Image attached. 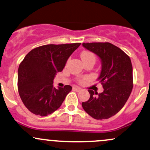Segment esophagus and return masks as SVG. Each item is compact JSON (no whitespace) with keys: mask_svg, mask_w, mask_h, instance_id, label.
Instances as JSON below:
<instances>
[{"mask_svg":"<svg viewBox=\"0 0 150 150\" xmlns=\"http://www.w3.org/2000/svg\"><path fill=\"white\" fill-rule=\"evenodd\" d=\"M73 90H75L76 92H80V91H81L82 89L78 88V87H73Z\"/></svg>","mask_w":150,"mask_h":150,"instance_id":"34e87169","label":"esophagus"}]
</instances>
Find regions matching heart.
I'll return each instance as SVG.
<instances>
[{
	"label": "heart",
	"mask_w": 150,
	"mask_h": 150,
	"mask_svg": "<svg viewBox=\"0 0 150 150\" xmlns=\"http://www.w3.org/2000/svg\"><path fill=\"white\" fill-rule=\"evenodd\" d=\"M80 57H81V59L83 61H85V60H96V57H95V55L93 53V52H90L89 50H84L80 53ZM83 80H80L79 82H82Z\"/></svg>",
	"instance_id": "1"
}]
</instances>
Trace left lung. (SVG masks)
Wrapping results in <instances>:
<instances>
[{
	"instance_id": "obj_1",
	"label": "left lung",
	"mask_w": 150,
	"mask_h": 150,
	"mask_svg": "<svg viewBox=\"0 0 150 150\" xmlns=\"http://www.w3.org/2000/svg\"><path fill=\"white\" fill-rule=\"evenodd\" d=\"M83 45L101 59L102 70L98 80L104 91L98 93L89 90L90 99L83 102L82 106L94 119H108L123 108L131 94V60L124 51L110 42H87Z\"/></svg>"
}]
</instances>
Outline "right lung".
<instances>
[{
  "instance_id": "right-lung-1",
  "label": "right lung",
  "mask_w": 150,
  "mask_h": 150,
  "mask_svg": "<svg viewBox=\"0 0 150 150\" xmlns=\"http://www.w3.org/2000/svg\"><path fill=\"white\" fill-rule=\"evenodd\" d=\"M80 44L42 45L25 55L18 67V89L29 111L44 117L61 106L72 87L54 88V78L57 72L63 70L67 59Z\"/></svg>"
}]
</instances>
